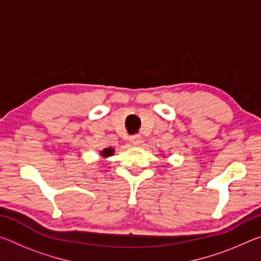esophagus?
Here are the masks:
<instances>
[{"mask_svg": "<svg viewBox=\"0 0 261 261\" xmlns=\"http://www.w3.org/2000/svg\"><path fill=\"white\" fill-rule=\"evenodd\" d=\"M130 143H131V145H134V146H138V145L141 144V137L139 135L131 136L130 137Z\"/></svg>", "mask_w": 261, "mask_h": 261, "instance_id": "34e87169", "label": "esophagus"}]
</instances>
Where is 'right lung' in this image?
<instances>
[{"mask_svg": "<svg viewBox=\"0 0 261 261\" xmlns=\"http://www.w3.org/2000/svg\"><path fill=\"white\" fill-rule=\"evenodd\" d=\"M114 148H112V147H107V148H105V149H102V151L100 152V154H101V156H103V158H108V156H112L113 154H114Z\"/></svg>", "mask_w": 261, "mask_h": 261, "instance_id": "obj_1", "label": "right lung"}]
</instances>
